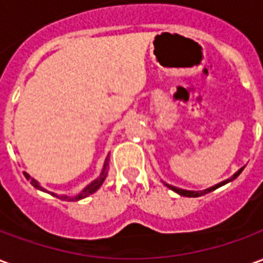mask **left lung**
<instances>
[{
    "label": "left lung",
    "mask_w": 263,
    "mask_h": 263,
    "mask_svg": "<svg viewBox=\"0 0 263 263\" xmlns=\"http://www.w3.org/2000/svg\"><path fill=\"white\" fill-rule=\"evenodd\" d=\"M243 171V167H241L239 171L235 172L234 175H232L230 179H227V180H224V182L221 183H217L215 186H211V187L205 189V190H201V192H194V190H184V189H179V187H175V186H171V184H166L167 187L171 189V190H173L175 193L180 194V196H184V197H200V196H204V194L210 193V192H213V190H215V189L221 187V186H224V184H227V183L232 182L234 179H237L239 175H241V172Z\"/></svg>",
    "instance_id": "obj_1"
}]
</instances>
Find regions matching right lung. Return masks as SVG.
<instances>
[{
    "instance_id": "add662e5",
    "label": "right lung",
    "mask_w": 263,
    "mask_h": 263,
    "mask_svg": "<svg viewBox=\"0 0 263 263\" xmlns=\"http://www.w3.org/2000/svg\"><path fill=\"white\" fill-rule=\"evenodd\" d=\"M108 166H109V156H107L105 158V162H104V166H103V171H101V173H100V176L96 179V180H92L90 184H87L86 187L81 190L80 193L77 194V196H67V194H56V193H52V192H48L46 189H43L41 184H39V182L37 180H35L33 177H31L28 173H25V177L31 182V184L33 186L35 189H37V190H42V192H46V193H50L52 196H54V197H59L62 198V200H67V201H77V200H81V198L87 197V196H90V194L96 193L98 189L101 187V184L104 183V180H105V177H107V175H108Z\"/></svg>"
}]
</instances>
